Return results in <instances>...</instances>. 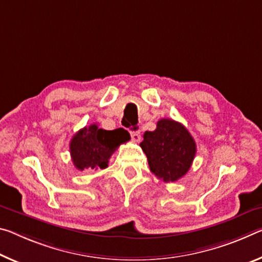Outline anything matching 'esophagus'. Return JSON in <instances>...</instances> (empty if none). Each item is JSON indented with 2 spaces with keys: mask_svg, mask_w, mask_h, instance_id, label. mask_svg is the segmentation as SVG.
<instances>
[{
  "mask_svg": "<svg viewBox=\"0 0 262 262\" xmlns=\"http://www.w3.org/2000/svg\"><path fill=\"white\" fill-rule=\"evenodd\" d=\"M130 136H132V140L134 141V142H140V140H141L140 132H130Z\"/></svg>",
  "mask_w": 262,
  "mask_h": 262,
  "instance_id": "34e87169",
  "label": "esophagus"
}]
</instances>
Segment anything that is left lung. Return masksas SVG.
<instances>
[{
  "instance_id": "obj_1",
  "label": "left lung",
  "mask_w": 262,
  "mask_h": 262,
  "mask_svg": "<svg viewBox=\"0 0 262 262\" xmlns=\"http://www.w3.org/2000/svg\"><path fill=\"white\" fill-rule=\"evenodd\" d=\"M140 146L150 171L163 182H176L183 177L197 151L189 130L171 119H161L155 130L144 133Z\"/></svg>"
}]
</instances>
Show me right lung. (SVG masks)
<instances>
[{
	"mask_svg": "<svg viewBox=\"0 0 262 262\" xmlns=\"http://www.w3.org/2000/svg\"><path fill=\"white\" fill-rule=\"evenodd\" d=\"M130 140L129 133L118 128L105 130L93 123L79 130L70 142V152L78 170L105 169L120 144Z\"/></svg>",
	"mask_w": 262,
	"mask_h": 262,
	"instance_id": "add662e5",
	"label": "right lung"
}]
</instances>
